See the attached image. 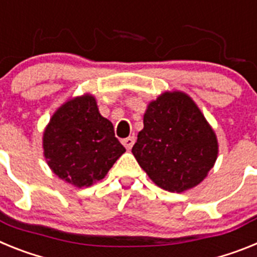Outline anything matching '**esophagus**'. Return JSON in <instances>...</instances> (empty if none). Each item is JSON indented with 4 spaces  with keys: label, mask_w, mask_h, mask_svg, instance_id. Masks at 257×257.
<instances>
[{
    "label": "esophagus",
    "mask_w": 257,
    "mask_h": 257,
    "mask_svg": "<svg viewBox=\"0 0 257 257\" xmlns=\"http://www.w3.org/2000/svg\"><path fill=\"white\" fill-rule=\"evenodd\" d=\"M121 143L124 145V148L130 151V149L133 148L134 143H135V136H128V138H124V139L121 140Z\"/></svg>",
    "instance_id": "esophagus-1"
}]
</instances>
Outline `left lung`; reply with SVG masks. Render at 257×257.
Masks as SVG:
<instances>
[{
  "label": "left lung",
  "mask_w": 257,
  "mask_h": 257,
  "mask_svg": "<svg viewBox=\"0 0 257 257\" xmlns=\"http://www.w3.org/2000/svg\"><path fill=\"white\" fill-rule=\"evenodd\" d=\"M133 154L156 185L181 193L205 180L219 154L216 134L192 97L165 91L144 113Z\"/></svg>",
  "instance_id": "1"
}]
</instances>
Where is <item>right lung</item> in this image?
<instances>
[{"mask_svg": "<svg viewBox=\"0 0 257 257\" xmlns=\"http://www.w3.org/2000/svg\"><path fill=\"white\" fill-rule=\"evenodd\" d=\"M42 148L51 171L77 188L105 178L126 152L91 94L70 97L56 109L45 127Z\"/></svg>", "mask_w": 257, "mask_h": 257, "instance_id": "obj_1", "label": "right lung"}]
</instances>
